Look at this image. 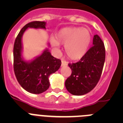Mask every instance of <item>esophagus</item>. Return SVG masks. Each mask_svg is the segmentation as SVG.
<instances>
[{"mask_svg": "<svg viewBox=\"0 0 123 123\" xmlns=\"http://www.w3.org/2000/svg\"><path fill=\"white\" fill-rule=\"evenodd\" d=\"M68 62L67 61L64 60H62V67H66L68 65Z\"/></svg>", "mask_w": 123, "mask_h": 123, "instance_id": "obj_1", "label": "esophagus"}]
</instances>
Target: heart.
I'll use <instances>...</instances> for the list:
<instances>
[{"label": "heart", "mask_w": 123, "mask_h": 123, "mask_svg": "<svg viewBox=\"0 0 123 123\" xmlns=\"http://www.w3.org/2000/svg\"><path fill=\"white\" fill-rule=\"evenodd\" d=\"M91 41V34L88 29L81 27H68L60 29L56 36H51L50 42L55 49L61 44L65 45L66 54L69 58L76 60L85 55Z\"/></svg>", "instance_id": "obj_1"}]
</instances>
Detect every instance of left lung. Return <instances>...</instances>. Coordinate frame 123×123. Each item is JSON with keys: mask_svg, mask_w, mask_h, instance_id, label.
Wrapping results in <instances>:
<instances>
[{"mask_svg": "<svg viewBox=\"0 0 123 123\" xmlns=\"http://www.w3.org/2000/svg\"><path fill=\"white\" fill-rule=\"evenodd\" d=\"M105 60L104 44L97 34L93 37L92 46L75 63H69L72 73L65 81L67 91L74 95L91 92L98 83Z\"/></svg>", "mask_w": 123, "mask_h": 123, "instance_id": "8db88e82", "label": "left lung"}]
</instances>
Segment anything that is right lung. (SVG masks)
<instances>
[{"label": "right lung", "instance_id": "obj_1", "mask_svg": "<svg viewBox=\"0 0 123 123\" xmlns=\"http://www.w3.org/2000/svg\"><path fill=\"white\" fill-rule=\"evenodd\" d=\"M45 21L29 23L19 31L14 44L13 68L17 81L24 89L34 94L48 89L50 75L56 72L62 63L61 60L51 55L48 49L31 60H25L23 56L22 37L25 31L28 28L45 29Z\"/></svg>", "mask_w": 123, "mask_h": 123}]
</instances>
